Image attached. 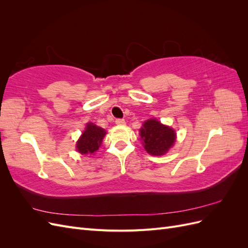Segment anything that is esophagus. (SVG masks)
<instances>
[{"label": "esophagus", "mask_w": 248, "mask_h": 248, "mask_svg": "<svg viewBox=\"0 0 248 248\" xmlns=\"http://www.w3.org/2000/svg\"><path fill=\"white\" fill-rule=\"evenodd\" d=\"M116 124L117 125H125V120L124 119H116Z\"/></svg>", "instance_id": "esophagus-1"}]
</instances>
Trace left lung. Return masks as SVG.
I'll use <instances>...</instances> for the list:
<instances>
[{
  "mask_svg": "<svg viewBox=\"0 0 248 248\" xmlns=\"http://www.w3.org/2000/svg\"><path fill=\"white\" fill-rule=\"evenodd\" d=\"M140 131L142 145L146 151L151 155H163L167 153L176 140L175 131L155 119L146 121Z\"/></svg>",
  "mask_w": 248,
  "mask_h": 248,
  "instance_id": "1",
  "label": "left lung"
}]
</instances>
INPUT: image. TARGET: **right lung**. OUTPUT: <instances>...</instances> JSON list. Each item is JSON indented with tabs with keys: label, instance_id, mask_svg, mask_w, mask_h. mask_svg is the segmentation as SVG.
Wrapping results in <instances>:
<instances>
[{
	"label": "right lung",
	"instance_id": "right-lung-1",
	"mask_svg": "<svg viewBox=\"0 0 248 248\" xmlns=\"http://www.w3.org/2000/svg\"><path fill=\"white\" fill-rule=\"evenodd\" d=\"M106 134V130L101 127L93 123H88L77 144L78 151L81 154H93L99 149Z\"/></svg>",
	"mask_w": 248,
	"mask_h": 248
}]
</instances>
